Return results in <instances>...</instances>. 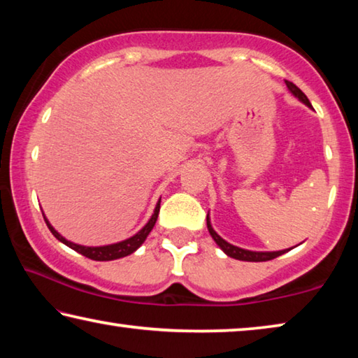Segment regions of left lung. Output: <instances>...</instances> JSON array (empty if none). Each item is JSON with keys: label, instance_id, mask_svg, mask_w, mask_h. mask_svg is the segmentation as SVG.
Listing matches in <instances>:
<instances>
[{"label": "left lung", "instance_id": "left-lung-1", "mask_svg": "<svg viewBox=\"0 0 358 358\" xmlns=\"http://www.w3.org/2000/svg\"><path fill=\"white\" fill-rule=\"evenodd\" d=\"M286 85H287L289 92L292 93L296 99L301 101L305 106L311 107L310 99L306 98L305 93H303L301 90L296 87V85H294L292 82H287V80H286ZM207 227H208V232L211 235V238L216 241V245L220 246L221 250L226 252L229 257L237 259V260H246V262H265V260H271V259H275L278 256H281V254L292 250V248H289V250H282V251H250V250H243V248L230 245L229 241L221 238L220 235L216 234V230L211 227V221H210V216L208 215H207Z\"/></svg>", "mask_w": 358, "mask_h": 358}]
</instances>
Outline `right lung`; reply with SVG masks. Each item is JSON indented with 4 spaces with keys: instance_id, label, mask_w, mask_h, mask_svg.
Instances as JSON below:
<instances>
[{
    "instance_id": "add662e5",
    "label": "right lung",
    "mask_w": 358,
    "mask_h": 358,
    "mask_svg": "<svg viewBox=\"0 0 358 358\" xmlns=\"http://www.w3.org/2000/svg\"><path fill=\"white\" fill-rule=\"evenodd\" d=\"M159 207H161V199H159V201H157L153 215H151L148 222L145 224V226L141 230H138L137 234L132 235V237L126 238L123 241H118V243L104 245V246H83V245L74 243V241L66 240L62 234H58L57 230L53 229L52 224L48 222V220L45 217V215H44V220H45L47 227L50 229V232L55 235V238H58L59 241H62V243H64L66 246H69L71 250L77 251L78 254H82V256H85V257H88V259H92V260H101V262H104V260H115V259L126 257V256H129V254H132L134 251H137L138 248L143 245V241L147 240L148 234L151 232V229L155 227L156 220H157V215H159Z\"/></svg>"
}]
</instances>
